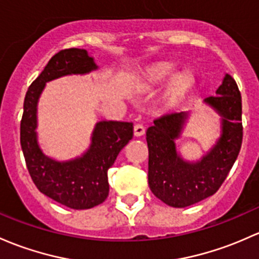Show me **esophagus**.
Returning a JSON list of instances; mask_svg holds the SVG:
<instances>
[{
  "label": "esophagus",
  "mask_w": 259,
  "mask_h": 259,
  "mask_svg": "<svg viewBox=\"0 0 259 259\" xmlns=\"http://www.w3.org/2000/svg\"><path fill=\"white\" fill-rule=\"evenodd\" d=\"M145 134V127H144V125L141 124H137L134 126V135L135 137H141V135Z\"/></svg>",
  "instance_id": "34e87169"
}]
</instances>
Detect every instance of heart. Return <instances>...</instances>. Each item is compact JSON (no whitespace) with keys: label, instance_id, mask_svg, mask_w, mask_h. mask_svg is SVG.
<instances>
[{"label":"heart","instance_id":"1","mask_svg":"<svg viewBox=\"0 0 259 259\" xmlns=\"http://www.w3.org/2000/svg\"><path fill=\"white\" fill-rule=\"evenodd\" d=\"M174 74H175V70H174L170 65H160V67L155 68V69L152 70L150 75V84L151 85H155V84L164 83V81L172 78ZM185 87H186V79H179L176 81L175 87H174L172 94H179Z\"/></svg>","mask_w":259,"mask_h":259}]
</instances>
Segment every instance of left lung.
I'll list each match as a JSON object with an SVG mask.
<instances>
[{
	"mask_svg": "<svg viewBox=\"0 0 259 259\" xmlns=\"http://www.w3.org/2000/svg\"><path fill=\"white\" fill-rule=\"evenodd\" d=\"M216 93L205 102L222 116V135L201 161L190 164L176 152L174 141L181 133L186 113L164 114L146 132L149 186L166 205L187 207L216 194L237 159L243 138L241 92L236 80L226 74Z\"/></svg>",
	"mask_w": 259,
	"mask_h": 259,
	"instance_id": "left-lung-1",
	"label": "left lung"
}]
</instances>
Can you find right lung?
Instances as JSON below:
<instances>
[{
	"instance_id": "add662e5",
	"label": "right lung",
	"mask_w": 259,
	"mask_h": 259,
	"mask_svg": "<svg viewBox=\"0 0 259 259\" xmlns=\"http://www.w3.org/2000/svg\"><path fill=\"white\" fill-rule=\"evenodd\" d=\"M94 69L97 65L85 50L59 51L29 85L21 120V146L32 181L42 194L74 209L92 208L108 197V170L132 140L133 122L99 121L89 150L79 159L58 162L46 156L37 144V102L47 81Z\"/></svg>"
}]
</instances>
